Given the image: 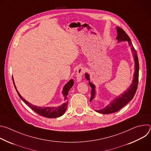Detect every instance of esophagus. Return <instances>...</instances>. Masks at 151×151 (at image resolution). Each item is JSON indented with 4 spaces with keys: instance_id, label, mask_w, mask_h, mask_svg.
<instances>
[{
    "instance_id": "34e87169",
    "label": "esophagus",
    "mask_w": 151,
    "mask_h": 151,
    "mask_svg": "<svg viewBox=\"0 0 151 151\" xmlns=\"http://www.w3.org/2000/svg\"><path fill=\"white\" fill-rule=\"evenodd\" d=\"M85 69L83 68H79V69H78L77 70V72H76V80H77V82H81V79H82V76L85 73Z\"/></svg>"
}]
</instances>
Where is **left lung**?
I'll use <instances>...</instances> for the list:
<instances>
[{
	"instance_id": "8db88e82",
	"label": "left lung",
	"mask_w": 151,
	"mask_h": 151,
	"mask_svg": "<svg viewBox=\"0 0 151 151\" xmlns=\"http://www.w3.org/2000/svg\"><path fill=\"white\" fill-rule=\"evenodd\" d=\"M118 36L116 39L118 40L119 41H127L128 42L129 45L131 46L132 51L133 54V57L135 62V71L134 74V79L133 80L132 83L130 86L127 91L122 94L121 96H119L115 99H114L110 104L107 106H105L103 108L100 110H96V112L103 114H109L112 113L116 112L120 110L121 108L125 106L129 101H130L134 97L135 93L136 92L138 82H139V60L137 54V52L134 49L132 43L131 42L130 38L129 37L128 35L125 32V31L120 28L117 27H116ZM85 78L87 80L90 81V76L88 73H85ZM89 85L91 87V98H90V102L95 98L96 96V90H95V86L93 83L89 81Z\"/></svg>"
}]
</instances>
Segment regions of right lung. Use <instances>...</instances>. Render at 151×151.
Masks as SVG:
<instances>
[{
  "label": "right lung",
  "instance_id": "add662e5",
  "mask_svg": "<svg viewBox=\"0 0 151 151\" xmlns=\"http://www.w3.org/2000/svg\"><path fill=\"white\" fill-rule=\"evenodd\" d=\"M12 80H13L14 87H15V89H17L13 78H12ZM73 84H74L73 80L70 79L65 85H64L62 93L63 94V96H64V97H65V99H64V100H67V96L68 95V92L70 90V89L72 87ZM16 91H17L19 97L21 98V99L22 100L30 107V109H32L33 111H34L35 112H36L37 114H39L40 116L48 118H57V117H59V116H61V115H63L64 114V113L65 112V111L67 109V107L68 105V101H66L63 104H62L61 105H60V106H58V107H42L36 106L32 104L31 103H30L29 102H28L27 100H26L25 99H24L23 98V97L19 94V93H18L17 90H16Z\"/></svg>",
  "mask_w": 151,
  "mask_h": 151
}]
</instances>
